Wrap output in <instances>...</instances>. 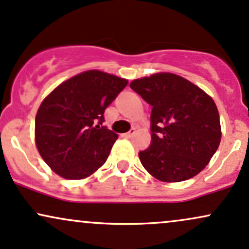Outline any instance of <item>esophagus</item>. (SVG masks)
I'll return each instance as SVG.
<instances>
[{"instance_id":"obj_1","label":"esophagus","mask_w":249,"mask_h":249,"mask_svg":"<svg viewBox=\"0 0 249 249\" xmlns=\"http://www.w3.org/2000/svg\"><path fill=\"white\" fill-rule=\"evenodd\" d=\"M134 133H136V128H131V130L128 131V132L124 133V134H123V136H124L125 138H131V137H132Z\"/></svg>"}]
</instances>
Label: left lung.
Here are the masks:
<instances>
[{
  "label": "left lung",
  "mask_w": 249,
  "mask_h": 249,
  "mask_svg": "<svg viewBox=\"0 0 249 249\" xmlns=\"http://www.w3.org/2000/svg\"><path fill=\"white\" fill-rule=\"evenodd\" d=\"M130 87L152 107V142L139 152L145 170L164 182L184 181L201 172L221 141L212 97L171 72L134 79Z\"/></svg>",
  "instance_id": "left-lung-1"
}]
</instances>
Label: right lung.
Returning <instances> with one entry per match:
<instances>
[{
  "label": "right lung",
  "instance_id": "obj_1",
  "mask_svg": "<svg viewBox=\"0 0 249 249\" xmlns=\"http://www.w3.org/2000/svg\"><path fill=\"white\" fill-rule=\"evenodd\" d=\"M128 81L88 70L59 84L36 113L35 142L59 177L81 180L104 165L118 134L102 126L104 111Z\"/></svg>",
  "mask_w": 249,
  "mask_h": 249
}]
</instances>
